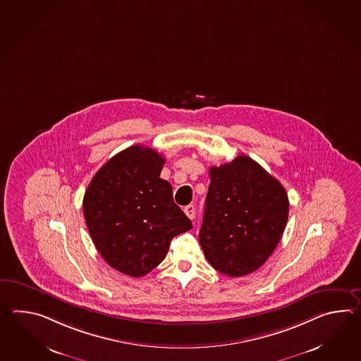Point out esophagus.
<instances>
[{"label": "esophagus", "mask_w": 361, "mask_h": 361, "mask_svg": "<svg viewBox=\"0 0 361 361\" xmlns=\"http://www.w3.org/2000/svg\"><path fill=\"white\" fill-rule=\"evenodd\" d=\"M185 215L189 219H194L195 216V207L192 204H188L184 209Z\"/></svg>", "instance_id": "obj_1"}]
</instances>
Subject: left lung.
Masks as SVG:
<instances>
[{
  "instance_id": "obj_1",
  "label": "left lung",
  "mask_w": 361,
  "mask_h": 361,
  "mask_svg": "<svg viewBox=\"0 0 361 361\" xmlns=\"http://www.w3.org/2000/svg\"><path fill=\"white\" fill-rule=\"evenodd\" d=\"M200 232L204 257L216 271L240 277L259 269L288 223L285 188L246 155L209 169Z\"/></svg>"
}]
</instances>
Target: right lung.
<instances>
[{"label": "right lung", "instance_id": "right-lung-1", "mask_svg": "<svg viewBox=\"0 0 361 361\" xmlns=\"http://www.w3.org/2000/svg\"><path fill=\"white\" fill-rule=\"evenodd\" d=\"M164 158L150 147L130 146L106 161L82 200L89 234L104 262L130 277L161 264L169 243L192 229L161 178Z\"/></svg>", "mask_w": 361, "mask_h": 361}]
</instances>
